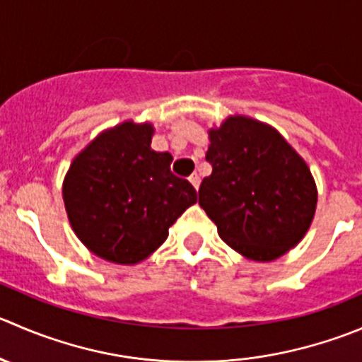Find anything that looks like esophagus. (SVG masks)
<instances>
[{
  "mask_svg": "<svg viewBox=\"0 0 362 362\" xmlns=\"http://www.w3.org/2000/svg\"><path fill=\"white\" fill-rule=\"evenodd\" d=\"M189 182H191V184L194 185V189H196V191H198V187H199V182H202V180H199V175H198V173H192L191 177H189Z\"/></svg>",
  "mask_w": 362,
  "mask_h": 362,
  "instance_id": "esophagus-1",
  "label": "esophagus"
}]
</instances>
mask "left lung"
Listing matches in <instances>:
<instances>
[{
  "mask_svg": "<svg viewBox=\"0 0 362 362\" xmlns=\"http://www.w3.org/2000/svg\"><path fill=\"white\" fill-rule=\"evenodd\" d=\"M210 177L199 206L230 247L256 262L285 255L304 237L317 209L310 168L278 131L230 117L210 131Z\"/></svg>",
  "mask_w": 362,
  "mask_h": 362,
  "instance_id": "1",
  "label": "left lung"
}]
</instances>
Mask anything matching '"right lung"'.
<instances>
[{
	"mask_svg": "<svg viewBox=\"0 0 362 362\" xmlns=\"http://www.w3.org/2000/svg\"><path fill=\"white\" fill-rule=\"evenodd\" d=\"M152 132V125L132 122L104 132L74 159L65 177L70 224L107 262L145 259L196 203V189L171 173V153L150 148Z\"/></svg>",
	"mask_w": 362,
	"mask_h": 362,
	"instance_id": "1",
	"label": "right lung"
}]
</instances>
